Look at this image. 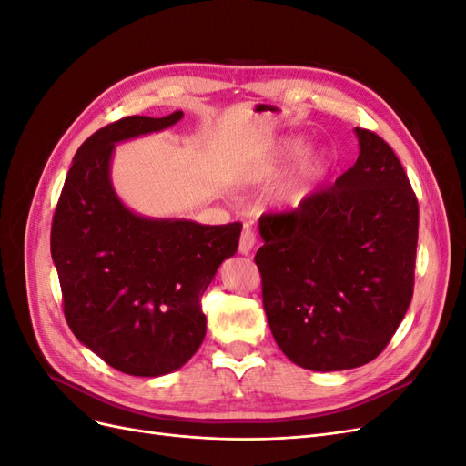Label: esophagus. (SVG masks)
<instances>
[{"mask_svg":"<svg viewBox=\"0 0 466 466\" xmlns=\"http://www.w3.org/2000/svg\"><path fill=\"white\" fill-rule=\"evenodd\" d=\"M255 245H257L255 231L245 228L241 233V238H238V252H241V255H250V250L255 248Z\"/></svg>","mask_w":466,"mask_h":466,"instance_id":"esophagus-1","label":"esophagus"}]
</instances>
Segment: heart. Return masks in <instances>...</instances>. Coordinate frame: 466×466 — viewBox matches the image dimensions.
Returning a JSON list of instances; mask_svg holds the SVG:
<instances>
[{
    "mask_svg": "<svg viewBox=\"0 0 466 466\" xmlns=\"http://www.w3.org/2000/svg\"><path fill=\"white\" fill-rule=\"evenodd\" d=\"M301 151V144L299 142H293L291 144V149H289V153L291 155H298ZM319 168H320V163L317 161V163H313L311 167L307 168V177H315V175H319Z\"/></svg>",
    "mask_w": 466,
    "mask_h": 466,
    "instance_id": "heart-1",
    "label": "heart"
}]
</instances>
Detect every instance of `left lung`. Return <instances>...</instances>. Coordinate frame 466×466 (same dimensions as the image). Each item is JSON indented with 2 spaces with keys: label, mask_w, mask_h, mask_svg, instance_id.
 I'll use <instances>...</instances> for the list:
<instances>
[{
  "label": "left lung",
  "mask_w": 466,
  "mask_h": 466,
  "mask_svg": "<svg viewBox=\"0 0 466 466\" xmlns=\"http://www.w3.org/2000/svg\"><path fill=\"white\" fill-rule=\"evenodd\" d=\"M354 167L295 209L264 214L255 262L279 350L340 371L387 348L414 293L418 200L383 137L356 128Z\"/></svg>",
  "instance_id": "obj_1"
}]
</instances>
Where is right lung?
Returning a JSON list of instances; mask_svg holds the SVG:
<instances>
[{"label": "right lung", "mask_w": 466, "mask_h": 466, "mask_svg": "<svg viewBox=\"0 0 466 466\" xmlns=\"http://www.w3.org/2000/svg\"><path fill=\"white\" fill-rule=\"evenodd\" d=\"M182 118L126 116L77 149L54 211L50 250L64 315L110 368L159 377L182 368L206 336L202 295L233 257L243 225L151 219L126 208L110 182L115 144Z\"/></svg>", "instance_id": "1"}]
</instances>
